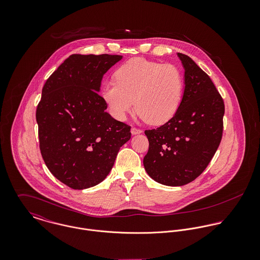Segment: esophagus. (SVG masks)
Segmentation results:
<instances>
[{
	"mask_svg": "<svg viewBox=\"0 0 260 260\" xmlns=\"http://www.w3.org/2000/svg\"><path fill=\"white\" fill-rule=\"evenodd\" d=\"M131 133H132L133 135L140 134V133H142V130H140V129H138V128H135V127H132V128H131Z\"/></svg>",
	"mask_w": 260,
	"mask_h": 260,
	"instance_id": "esophagus-1",
	"label": "esophagus"
}]
</instances>
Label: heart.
Wrapping results in <instances>:
<instances>
[{"instance_id":"b5f03b06","label":"heart","mask_w":260,"mask_h":260,"mask_svg":"<svg viewBox=\"0 0 260 260\" xmlns=\"http://www.w3.org/2000/svg\"><path fill=\"white\" fill-rule=\"evenodd\" d=\"M115 81L103 87L102 97L118 120H125L136 105L147 123L161 125L174 116L182 100L184 78L174 64L133 58L117 69Z\"/></svg>"}]
</instances>
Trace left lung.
<instances>
[{"label": "left lung", "mask_w": 260, "mask_h": 260, "mask_svg": "<svg viewBox=\"0 0 260 260\" xmlns=\"http://www.w3.org/2000/svg\"><path fill=\"white\" fill-rule=\"evenodd\" d=\"M177 55L185 70L181 103L168 122L145 131V170L156 182L167 186L196 179L214 156L223 132L224 102L215 85L190 57Z\"/></svg>", "instance_id": "obj_1"}]
</instances>
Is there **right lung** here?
I'll list each match as a JSON object with an SVG mask.
<instances>
[{"mask_svg": "<svg viewBox=\"0 0 260 260\" xmlns=\"http://www.w3.org/2000/svg\"><path fill=\"white\" fill-rule=\"evenodd\" d=\"M120 55L73 54L46 81L36 111L40 150L50 172L72 189L102 182L131 127L105 111L101 81Z\"/></svg>", "mask_w": 260, "mask_h": 260, "instance_id": "right-lung-1", "label": "right lung"}]
</instances>
